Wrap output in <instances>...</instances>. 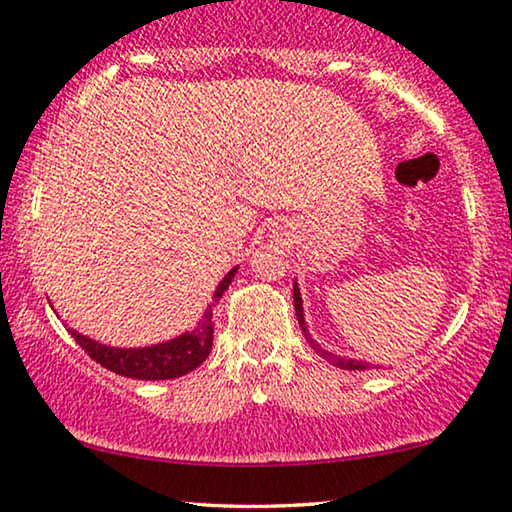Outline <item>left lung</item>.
<instances>
[{
    "mask_svg": "<svg viewBox=\"0 0 512 512\" xmlns=\"http://www.w3.org/2000/svg\"><path fill=\"white\" fill-rule=\"evenodd\" d=\"M294 311H297L299 327H301V331H304L306 341L311 343V348H313L315 352H318L320 357H325L327 362L338 366V369H348V371H366V369H371L369 362H362V359H345V357H341V355H334V352L320 348V345L313 341L311 334H308V327H306V320H304V301H301V292H299L297 283H294Z\"/></svg>",
    "mask_w": 512,
    "mask_h": 512,
    "instance_id": "8db88e82",
    "label": "left lung"
}]
</instances>
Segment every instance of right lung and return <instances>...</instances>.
Segmentation results:
<instances>
[{"mask_svg":"<svg viewBox=\"0 0 512 512\" xmlns=\"http://www.w3.org/2000/svg\"><path fill=\"white\" fill-rule=\"evenodd\" d=\"M236 271H239V266H234V269L220 280V285L215 287L213 304H208L204 315H201L199 325L192 331H185V334L171 338L167 343L148 345V348H111V345L92 341V338L78 334L74 329L69 331L71 336L76 338V343L81 345L97 364L118 373V376L136 380L181 378L185 373L197 369L201 362H206L213 345V306L218 304L222 294L227 292Z\"/></svg>","mask_w":512,"mask_h":512,"instance_id":"right-lung-1","label":"right lung"}]
</instances>
